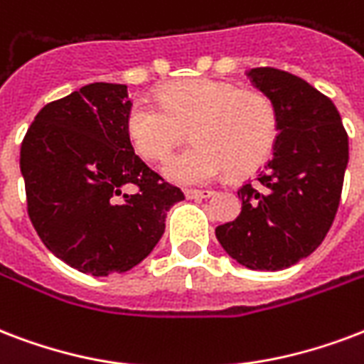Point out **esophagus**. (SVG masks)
I'll return each instance as SVG.
<instances>
[{
    "instance_id": "34e87169",
    "label": "esophagus",
    "mask_w": 364,
    "mask_h": 364,
    "mask_svg": "<svg viewBox=\"0 0 364 364\" xmlns=\"http://www.w3.org/2000/svg\"><path fill=\"white\" fill-rule=\"evenodd\" d=\"M212 194H213V191H210V188H202V191L188 188V191H185V196H187V198H191V200H198V198H210Z\"/></svg>"
}]
</instances>
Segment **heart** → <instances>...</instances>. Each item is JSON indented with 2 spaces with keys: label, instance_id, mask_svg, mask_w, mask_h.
I'll list each match as a JSON object with an SVG mask.
<instances>
[{
  "label": "heart",
  "instance_id": "heart-1",
  "mask_svg": "<svg viewBox=\"0 0 364 364\" xmlns=\"http://www.w3.org/2000/svg\"><path fill=\"white\" fill-rule=\"evenodd\" d=\"M193 129L196 145L164 166L177 183H208L232 171L257 170L279 139V112L262 91H240L219 80H185L160 93V102L141 99L127 116V135L146 160L162 162Z\"/></svg>",
  "mask_w": 364,
  "mask_h": 364
}]
</instances>
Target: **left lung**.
<instances>
[{
    "label": "left lung",
    "instance_id": "1",
    "mask_svg": "<svg viewBox=\"0 0 364 364\" xmlns=\"http://www.w3.org/2000/svg\"><path fill=\"white\" fill-rule=\"evenodd\" d=\"M248 76L279 112V139L256 181L238 188V218L219 225L215 237L244 267L279 271L313 254L332 227L348 133L334 102L301 77L271 66Z\"/></svg>",
    "mask_w": 364,
    "mask_h": 364
}]
</instances>
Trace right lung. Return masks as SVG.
Returning a JSON list of instances; mask_svg holds the SVG:
<instances>
[{
  "instance_id": "right-lung-1",
  "label": "right lung",
  "mask_w": 364,
  "mask_h": 364,
  "mask_svg": "<svg viewBox=\"0 0 364 364\" xmlns=\"http://www.w3.org/2000/svg\"><path fill=\"white\" fill-rule=\"evenodd\" d=\"M120 83H90L41 108L21 145L28 218L66 265L107 277L141 263L183 200L135 154ZM135 186L133 195L121 193Z\"/></svg>"
}]
</instances>
